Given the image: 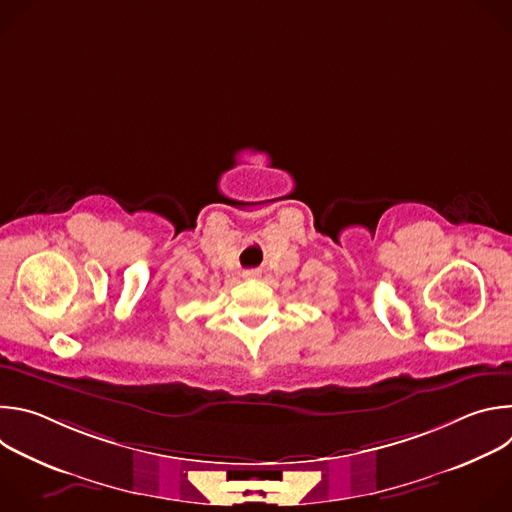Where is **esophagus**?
<instances>
[{"instance_id": "34e87169", "label": "esophagus", "mask_w": 512, "mask_h": 512, "mask_svg": "<svg viewBox=\"0 0 512 512\" xmlns=\"http://www.w3.org/2000/svg\"><path fill=\"white\" fill-rule=\"evenodd\" d=\"M243 277H247V279H257V277H259V271L247 269V271H243Z\"/></svg>"}]
</instances>
